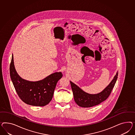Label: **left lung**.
<instances>
[{"label":"left lung","instance_id":"left-lung-1","mask_svg":"<svg viewBox=\"0 0 135 135\" xmlns=\"http://www.w3.org/2000/svg\"><path fill=\"white\" fill-rule=\"evenodd\" d=\"M118 72L110 83L104 90L96 94H90L82 90L76 84L70 81L75 101L78 106L89 108L99 105L108 98L117 81Z\"/></svg>","mask_w":135,"mask_h":135}]
</instances>
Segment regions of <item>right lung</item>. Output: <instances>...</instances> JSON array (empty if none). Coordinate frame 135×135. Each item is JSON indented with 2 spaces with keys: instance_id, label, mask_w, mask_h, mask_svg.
Segmentation results:
<instances>
[{
  "instance_id": "right-lung-1",
  "label": "right lung",
  "mask_w": 135,
  "mask_h": 135,
  "mask_svg": "<svg viewBox=\"0 0 135 135\" xmlns=\"http://www.w3.org/2000/svg\"><path fill=\"white\" fill-rule=\"evenodd\" d=\"M11 80L18 97L26 104L45 106L52 98L56 85L62 76L61 72L53 73L42 80L30 81L22 79L15 69L13 55L10 65Z\"/></svg>"
}]
</instances>
